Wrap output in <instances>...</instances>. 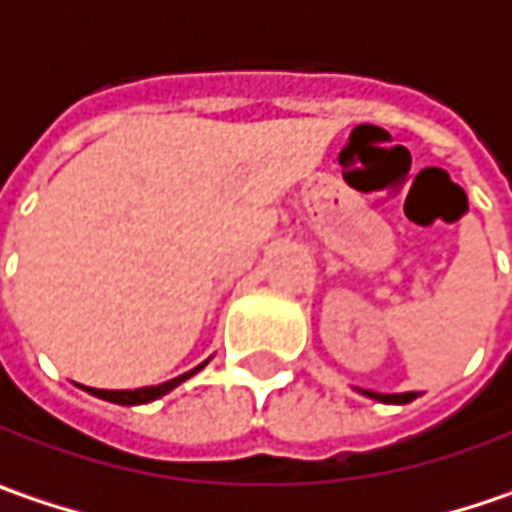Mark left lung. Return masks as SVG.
I'll return each mask as SVG.
<instances>
[{"instance_id":"8db88e82","label":"left lung","mask_w":512,"mask_h":512,"mask_svg":"<svg viewBox=\"0 0 512 512\" xmlns=\"http://www.w3.org/2000/svg\"><path fill=\"white\" fill-rule=\"evenodd\" d=\"M358 393H364V396H370L376 402H384V405H408V402H414L420 396L417 390H408V393H376V390H361V387H358Z\"/></svg>"}]
</instances>
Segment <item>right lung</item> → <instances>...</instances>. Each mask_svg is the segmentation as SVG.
<instances>
[{
	"label": "right lung",
	"mask_w": 512,
	"mask_h": 512,
	"mask_svg": "<svg viewBox=\"0 0 512 512\" xmlns=\"http://www.w3.org/2000/svg\"><path fill=\"white\" fill-rule=\"evenodd\" d=\"M212 358V355H209ZM209 358L198 364L195 370H189V373H183V376H177V379H168L163 384H148V387H136V390H98V387H84L90 396H98V399H104V402H113V405H148V402H154V399H160L165 393H171L177 384H183L186 379H192L195 373H201L203 367L209 364Z\"/></svg>",
	"instance_id": "right-lung-1"
}]
</instances>
